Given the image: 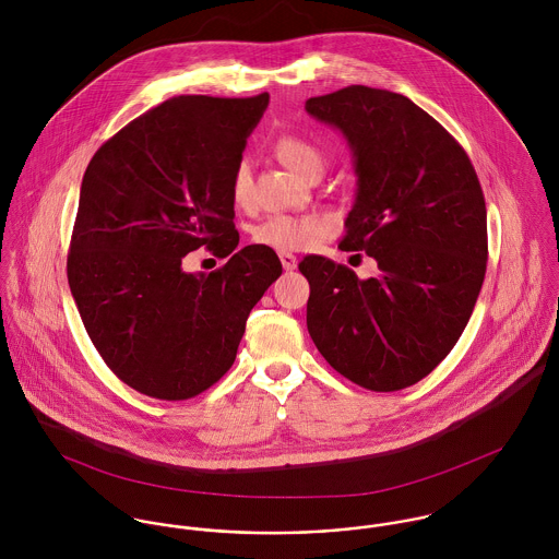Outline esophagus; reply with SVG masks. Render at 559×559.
<instances>
[{
  "label": "esophagus",
  "mask_w": 559,
  "mask_h": 559,
  "mask_svg": "<svg viewBox=\"0 0 559 559\" xmlns=\"http://www.w3.org/2000/svg\"><path fill=\"white\" fill-rule=\"evenodd\" d=\"M280 260H282V266H284L286 271H295L297 264H299L297 255H293V253H288V251H282V253H280Z\"/></svg>",
  "instance_id": "esophagus-1"
}]
</instances>
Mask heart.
Wrapping results in <instances>:
<instances>
[{
  "instance_id": "obj_1",
  "label": "heart",
  "mask_w": 559,
  "mask_h": 559,
  "mask_svg": "<svg viewBox=\"0 0 559 559\" xmlns=\"http://www.w3.org/2000/svg\"><path fill=\"white\" fill-rule=\"evenodd\" d=\"M273 151L277 159L288 165L293 171L310 178L312 174H320L324 167V153L319 144L304 135L284 133L275 140ZM233 200L245 206L251 200V167L247 160H239L230 182ZM331 230V219L310 213V215H275L262 222L253 230V240L258 245L277 249V251H299L310 247L314 240Z\"/></svg>"
}]
</instances>
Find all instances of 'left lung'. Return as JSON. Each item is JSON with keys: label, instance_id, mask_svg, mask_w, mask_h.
I'll list each match as a JSON object with an SVG mask.
<instances>
[{"label": "left lung", "instance_id": "left-lung-1", "mask_svg": "<svg viewBox=\"0 0 559 559\" xmlns=\"http://www.w3.org/2000/svg\"><path fill=\"white\" fill-rule=\"evenodd\" d=\"M342 131L357 174L344 251H366L379 273L322 255L301 260L310 282L308 331L348 381L399 392L428 377L465 331L486 273V204L463 146L406 96L348 85L306 100Z\"/></svg>", "mask_w": 559, "mask_h": 559}]
</instances>
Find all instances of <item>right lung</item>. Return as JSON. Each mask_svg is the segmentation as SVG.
Segmentation results:
<instances>
[{"label":"right lung","mask_w":559,"mask_h":559,"mask_svg":"<svg viewBox=\"0 0 559 559\" xmlns=\"http://www.w3.org/2000/svg\"><path fill=\"white\" fill-rule=\"evenodd\" d=\"M266 105V92L174 96L107 140L83 174L69 286L98 355L140 394L187 400L215 385L282 275L271 247L235 251L230 182ZM204 243L229 262L185 274L181 258Z\"/></svg>","instance_id":"1"}]
</instances>
